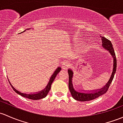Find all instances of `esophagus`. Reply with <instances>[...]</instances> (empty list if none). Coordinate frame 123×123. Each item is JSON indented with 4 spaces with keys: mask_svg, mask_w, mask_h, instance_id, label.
<instances>
[{
    "mask_svg": "<svg viewBox=\"0 0 123 123\" xmlns=\"http://www.w3.org/2000/svg\"><path fill=\"white\" fill-rule=\"evenodd\" d=\"M62 68L63 69H67L70 65V63L67 61H65L62 63Z\"/></svg>",
    "mask_w": 123,
    "mask_h": 123,
    "instance_id": "esophagus-1",
    "label": "esophagus"
}]
</instances>
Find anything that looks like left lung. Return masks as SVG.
<instances>
[{
    "label": "left lung",
    "mask_w": 123,
    "mask_h": 123,
    "mask_svg": "<svg viewBox=\"0 0 123 123\" xmlns=\"http://www.w3.org/2000/svg\"><path fill=\"white\" fill-rule=\"evenodd\" d=\"M101 40H102V46L103 47L107 50L111 55L113 59V68L112 71L111 75L110 77L109 81L105 84L104 86L102 88L99 89H95L93 90H77L74 87L73 84V71L71 68L68 69V76H69V80H68V88L71 94L74 99L76 100L80 101H90L93 100L100 96H102L103 94H105L108 90L110 85L112 82V80L114 78L115 73L116 72V67H117V60H116V55H115L114 49H113V44L111 42L105 37L103 36H101Z\"/></svg>",
    "instance_id": "obj_1"
}]
</instances>
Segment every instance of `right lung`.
I'll use <instances>...</instances> for the list:
<instances>
[{"label":"right lung","mask_w":123,"mask_h":123,"mask_svg":"<svg viewBox=\"0 0 123 123\" xmlns=\"http://www.w3.org/2000/svg\"><path fill=\"white\" fill-rule=\"evenodd\" d=\"M25 31H26V30H25L23 32H25ZM61 70H62L61 67H58L56 69V70L55 71L54 73L51 76L50 78L48 84H47V85L46 86V87L44 88V89L40 91V92H36V93H22V92H20V91L18 90H17L16 88H14V87L12 85V83H10V81H9V82L10 84V86H11L12 87L13 89V90L16 92V93H18V94L23 96V97H25V98L31 99V100H40V99L46 97V96H47V94H48L50 90L51 84H52V83L53 82L54 80L55 79V78H56V76L57 75V74L60 72Z\"/></svg>","instance_id":"right-lung-1"}]
</instances>
